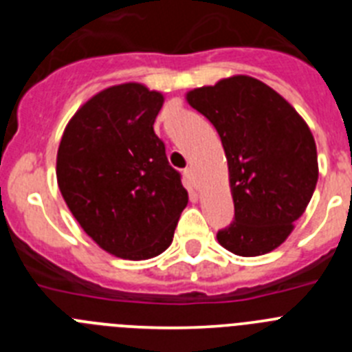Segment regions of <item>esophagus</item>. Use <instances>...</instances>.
I'll use <instances>...</instances> for the list:
<instances>
[{
    "mask_svg": "<svg viewBox=\"0 0 352 352\" xmlns=\"http://www.w3.org/2000/svg\"><path fill=\"white\" fill-rule=\"evenodd\" d=\"M183 176H185V179L188 185L195 186V176H194V170H192V167H186V169L183 170Z\"/></svg>",
    "mask_w": 352,
    "mask_h": 352,
    "instance_id": "34e87169",
    "label": "esophagus"
}]
</instances>
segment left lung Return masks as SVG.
Segmentation results:
<instances>
[{
    "instance_id": "left-lung-1",
    "label": "left lung",
    "mask_w": 352,
    "mask_h": 352,
    "mask_svg": "<svg viewBox=\"0 0 352 352\" xmlns=\"http://www.w3.org/2000/svg\"><path fill=\"white\" fill-rule=\"evenodd\" d=\"M222 139L234 222L217 232L243 257L282 245L316 190L317 149L300 114L275 89L248 76L222 79L186 95Z\"/></svg>"
}]
</instances>
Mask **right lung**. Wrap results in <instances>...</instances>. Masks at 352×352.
Masks as SVG:
<instances>
[{
  "mask_svg": "<svg viewBox=\"0 0 352 352\" xmlns=\"http://www.w3.org/2000/svg\"><path fill=\"white\" fill-rule=\"evenodd\" d=\"M162 104V93L142 84L104 89L74 114L58 149L68 210L98 247L123 259L166 250L188 203L153 130Z\"/></svg>",
  "mask_w": 352,
  "mask_h": 352,
  "instance_id": "1",
  "label": "right lung"
}]
</instances>
